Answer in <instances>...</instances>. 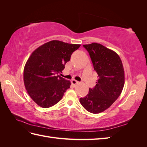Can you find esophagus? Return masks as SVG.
<instances>
[{
  "label": "esophagus",
  "instance_id": "34e87169",
  "mask_svg": "<svg viewBox=\"0 0 147 147\" xmlns=\"http://www.w3.org/2000/svg\"><path fill=\"white\" fill-rule=\"evenodd\" d=\"M71 83H72V84H73V85H74V86H75L76 85V84H77L78 83V82H77V80H72V81H71Z\"/></svg>",
  "mask_w": 147,
  "mask_h": 147
}]
</instances>
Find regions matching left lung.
<instances>
[{
    "label": "left lung",
    "instance_id": "left-lung-1",
    "mask_svg": "<svg viewBox=\"0 0 147 147\" xmlns=\"http://www.w3.org/2000/svg\"><path fill=\"white\" fill-rule=\"evenodd\" d=\"M83 47L90 54L98 80L80 102L89 112L99 113L109 108L121 94L124 84V68L117 53L101 44L92 43Z\"/></svg>",
    "mask_w": 147,
    "mask_h": 147
}]
</instances>
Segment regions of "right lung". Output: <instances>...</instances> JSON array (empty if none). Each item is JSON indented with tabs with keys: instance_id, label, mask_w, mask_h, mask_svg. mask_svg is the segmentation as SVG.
I'll use <instances>...</instances> for the list:
<instances>
[{
	"instance_id": "1",
	"label": "right lung",
	"mask_w": 147,
	"mask_h": 147,
	"mask_svg": "<svg viewBox=\"0 0 147 147\" xmlns=\"http://www.w3.org/2000/svg\"><path fill=\"white\" fill-rule=\"evenodd\" d=\"M80 47L79 44L51 40L31 54L24 66L23 80L26 90L38 106L50 107L63 98L71 83L58 74Z\"/></svg>"
}]
</instances>
